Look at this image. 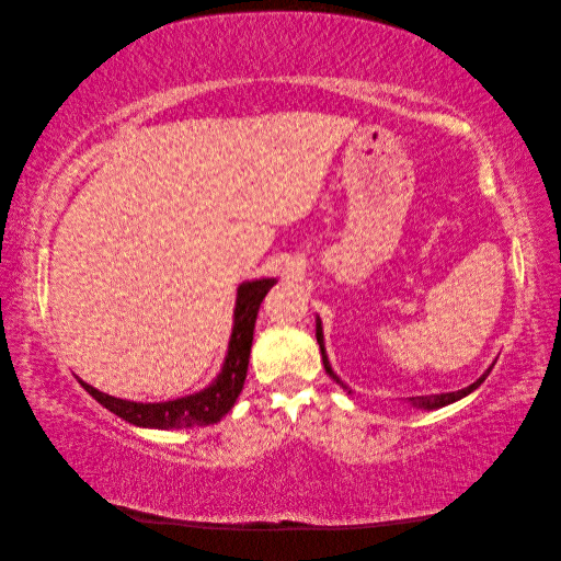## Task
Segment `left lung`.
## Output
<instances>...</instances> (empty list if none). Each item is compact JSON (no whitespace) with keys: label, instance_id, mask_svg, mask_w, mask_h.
<instances>
[{"label":"left lung","instance_id":"1","mask_svg":"<svg viewBox=\"0 0 561 561\" xmlns=\"http://www.w3.org/2000/svg\"><path fill=\"white\" fill-rule=\"evenodd\" d=\"M316 339H318V346H320V353H322V365H325V371L328 375L342 386L344 390H348V386L339 379L336 375H334V369H332V365H330V360H328V351H325V334H322V322H320V318L316 316ZM494 367V365H491ZM491 367L484 371V375L474 381V383H470V386H466V388H461V390H454V393H439V396H421V398H410V404L412 407H416V410H439V407H447V404H451V402H456V400H461V398H466V396H470L474 388H480V383L489 377V371H491ZM351 393V390H348Z\"/></svg>","mask_w":561,"mask_h":561}]
</instances>
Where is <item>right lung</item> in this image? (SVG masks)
I'll return each mask as SVG.
<instances>
[{
	"mask_svg": "<svg viewBox=\"0 0 561 561\" xmlns=\"http://www.w3.org/2000/svg\"><path fill=\"white\" fill-rule=\"evenodd\" d=\"M276 285V278H254L243 280L236 290V307H233V328L229 336V346L222 369L219 375L206 386L196 390L192 396L165 400V402H133L124 398H114L103 393V390L93 388L91 383H79L89 390V393L107 407L116 416L126 419L133 426L140 428H192V426H210L217 423L239 400L245 377H248V363H250V346L254 334V320H257L260 304L266 297L271 287Z\"/></svg>",
	"mask_w": 561,
	"mask_h": 561,
	"instance_id": "1",
	"label": "right lung"
}]
</instances>
